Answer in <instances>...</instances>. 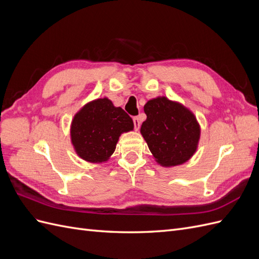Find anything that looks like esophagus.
Here are the masks:
<instances>
[{
    "label": "esophagus",
    "instance_id": "esophagus-1",
    "mask_svg": "<svg viewBox=\"0 0 259 259\" xmlns=\"http://www.w3.org/2000/svg\"><path fill=\"white\" fill-rule=\"evenodd\" d=\"M133 122H134V127L136 131L139 130L140 127V121H139V117L138 116H134L133 117Z\"/></svg>",
    "mask_w": 259,
    "mask_h": 259
}]
</instances>
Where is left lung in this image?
<instances>
[{
	"label": "left lung",
	"mask_w": 259,
	"mask_h": 259,
	"mask_svg": "<svg viewBox=\"0 0 259 259\" xmlns=\"http://www.w3.org/2000/svg\"><path fill=\"white\" fill-rule=\"evenodd\" d=\"M144 110L147 120L140 133L156 162L175 166L189 160L200 138V126L193 113L166 97L149 100Z\"/></svg>",
	"instance_id": "8db88e82"
}]
</instances>
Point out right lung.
<instances>
[{"label": "right lung", "instance_id": "obj_1", "mask_svg": "<svg viewBox=\"0 0 259 259\" xmlns=\"http://www.w3.org/2000/svg\"><path fill=\"white\" fill-rule=\"evenodd\" d=\"M134 128L132 117L108 98L85 105L71 124V142L77 155L92 163L109 159L120 135Z\"/></svg>", "mask_w": 259, "mask_h": 259}]
</instances>
